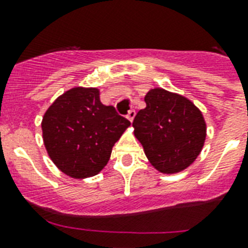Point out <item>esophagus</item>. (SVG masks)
Returning a JSON list of instances; mask_svg holds the SVG:
<instances>
[{
    "label": "esophagus",
    "mask_w": 248,
    "mask_h": 248,
    "mask_svg": "<svg viewBox=\"0 0 248 248\" xmlns=\"http://www.w3.org/2000/svg\"><path fill=\"white\" fill-rule=\"evenodd\" d=\"M135 114H136V112L134 110V109H130V110H128L127 118H128V121H130V122H132V121H134V118H135Z\"/></svg>",
    "instance_id": "obj_1"
}]
</instances>
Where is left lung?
<instances>
[{
    "instance_id": "left-lung-1",
    "label": "left lung",
    "mask_w": 248,
    "mask_h": 248,
    "mask_svg": "<svg viewBox=\"0 0 248 248\" xmlns=\"http://www.w3.org/2000/svg\"><path fill=\"white\" fill-rule=\"evenodd\" d=\"M132 122L134 135L143 145L148 161L162 173H176L192 165L206 140L203 114L179 93L155 87L144 97Z\"/></svg>"
}]
</instances>
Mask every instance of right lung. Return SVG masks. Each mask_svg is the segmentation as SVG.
<instances>
[{
  "label": "right lung",
  "instance_id": "obj_1",
  "mask_svg": "<svg viewBox=\"0 0 248 248\" xmlns=\"http://www.w3.org/2000/svg\"><path fill=\"white\" fill-rule=\"evenodd\" d=\"M130 121L100 101L95 87H73L52 103L42 118V138L58 169L75 179L95 176L104 169L113 145Z\"/></svg>",
  "mask_w": 248,
  "mask_h": 248
}]
</instances>
